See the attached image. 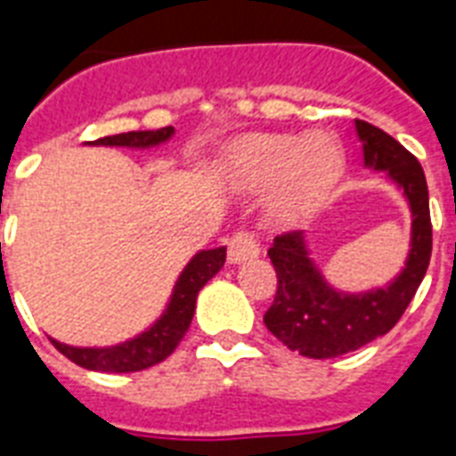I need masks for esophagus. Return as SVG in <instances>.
Returning <instances> with one entry per match:
<instances>
[{"label": "esophagus", "mask_w": 456, "mask_h": 456, "mask_svg": "<svg viewBox=\"0 0 456 456\" xmlns=\"http://www.w3.org/2000/svg\"><path fill=\"white\" fill-rule=\"evenodd\" d=\"M257 253H260L257 236L253 234L250 229H239V232H234V236L229 239V260H232V263H241V260L256 257Z\"/></svg>", "instance_id": "esophagus-1"}]
</instances>
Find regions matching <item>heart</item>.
<instances>
[{"instance_id": "obj_1", "label": "heart", "mask_w": 456, "mask_h": 456, "mask_svg": "<svg viewBox=\"0 0 456 456\" xmlns=\"http://www.w3.org/2000/svg\"><path fill=\"white\" fill-rule=\"evenodd\" d=\"M343 170L338 142L324 132L298 134H257L229 149V175L241 189H267L272 213L279 220H300L326 199Z\"/></svg>"}]
</instances>
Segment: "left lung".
<instances>
[{
    "label": "left lung",
    "instance_id": "left-lung-1",
    "mask_svg": "<svg viewBox=\"0 0 456 456\" xmlns=\"http://www.w3.org/2000/svg\"><path fill=\"white\" fill-rule=\"evenodd\" d=\"M357 134L364 142V163L388 172L410 199L414 217L410 260L388 289L346 296L326 286L305 253L300 234L274 239L267 256L277 270V296L265 312V326L284 346L312 360L353 353L388 333L411 303L431 263L433 224L424 167L397 139L374 125L357 120Z\"/></svg>",
    "mask_w": 456,
    "mask_h": 456
}]
</instances>
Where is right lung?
Here are the masks:
<instances>
[{
    "mask_svg": "<svg viewBox=\"0 0 456 456\" xmlns=\"http://www.w3.org/2000/svg\"><path fill=\"white\" fill-rule=\"evenodd\" d=\"M172 127H160V130L146 132H125V134H113V137H102L89 144L102 146H153L160 144L172 134ZM227 260V248L200 250L191 263L186 265L182 272L172 300L167 305L165 314L151 326L149 331L142 333L139 338L127 340L123 346L116 347H70L63 346L59 340H53V347L61 354H66L68 360L80 364L92 371H110V374H127V371H142L149 369L165 357L175 353L179 340L184 338L186 329L191 324L193 310H196V296L210 279L222 270V265Z\"/></svg>",
    "mask_w": 456,
    "mask_h": 456,
    "instance_id": "right-lung-1",
    "label": "right lung"
}]
</instances>
